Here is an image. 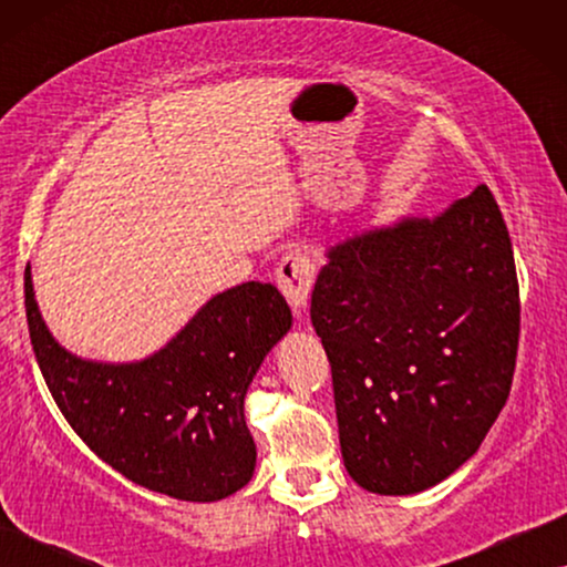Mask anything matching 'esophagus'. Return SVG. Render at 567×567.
I'll use <instances>...</instances> for the list:
<instances>
[{"instance_id": "1", "label": "esophagus", "mask_w": 567, "mask_h": 567, "mask_svg": "<svg viewBox=\"0 0 567 567\" xmlns=\"http://www.w3.org/2000/svg\"><path fill=\"white\" fill-rule=\"evenodd\" d=\"M315 276H317V268H315V260L312 255L307 250H289L278 262L276 268V278H278V286H281L286 301H289L291 309L297 315L305 312L307 307V299H309V291H312V284H315Z\"/></svg>"}]
</instances>
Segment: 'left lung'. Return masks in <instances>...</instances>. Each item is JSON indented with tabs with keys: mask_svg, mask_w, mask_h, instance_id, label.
<instances>
[{
	"mask_svg": "<svg viewBox=\"0 0 567 567\" xmlns=\"http://www.w3.org/2000/svg\"><path fill=\"white\" fill-rule=\"evenodd\" d=\"M312 324L330 359L348 475L379 495L441 483L483 444L516 369L518 278L477 185L436 219L330 247Z\"/></svg>",
	"mask_w": 567,
	"mask_h": 567,
	"instance_id": "obj_1",
	"label": "left lung"
}]
</instances>
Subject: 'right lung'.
<instances>
[{
	"instance_id": "right-lung-1",
	"label": "right lung",
	"mask_w": 567,
	"mask_h": 567,
	"mask_svg": "<svg viewBox=\"0 0 567 567\" xmlns=\"http://www.w3.org/2000/svg\"><path fill=\"white\" fill-rule=\"evenodd\" d=\"M25 317L41 374L76 436L131 483L208 503L250 483L255 441L245 394L266 353L291 328L270 284L219 293L138 363H95L64 351L38 312L25 268Z\"/></svg>"
}]
</instances>
